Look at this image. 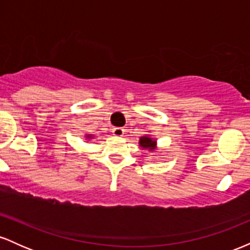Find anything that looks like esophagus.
Masks as SVG:
<instances>
[{
    "label": "esophagus",
    "instance_id": "esophagus-1",
    "mask_svg": "<svg viewBox=\"0 0 250 250\" xmlns=\"http://www.w3.org/2000/svg\"><path fill=\"white\" fill-rule=\"evenodd\" d=\"M111 131H113V134L115 135V136H123V134H125V129L120 128V127L114 128Z\"/></svg>",
    "mask_w": 250,
    "mask_h": 250
}]
</instances>
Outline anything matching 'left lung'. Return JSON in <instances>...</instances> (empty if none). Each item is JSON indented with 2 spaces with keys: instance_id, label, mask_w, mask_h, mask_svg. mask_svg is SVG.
Listing matches in <instances>:
<instances>
[{
  "instance_id": "8db88e82",
  "label": "left lung",
  "mask_w": 250,
  "mask_h": 250,
  "mask_svg": "<svg viewBox=\"0 0 250 250\" xmlns=\"http://www.w3.org/2000/svg\"><path fill=\"white\" fill-rule=\"evenodd\" d=\"M139 145L142 149H148V150H150V151H153L156 149V141H155L153 137L149 136V135H146V136L140 137Z\"/></svg>"
}]
</instances>
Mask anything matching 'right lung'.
Masks as SVG:
<instances>
[{
    "mask_svg": "<svg viewBox=\"0 0 250 250\" xmlns=\"http://www.w3.org/2000/svg\"><path fill=\"white\" fill-rule=\"evenodd\" d=\"M85 139H88V140L93 139V135H89V134H87V135H85Z\"/></svg>",
    "mask_w": 250,
    "mask_h": 250,
    "instance_id": "right-lung-1",
    "label": "right lung"
}]
</instances>
